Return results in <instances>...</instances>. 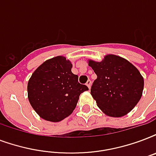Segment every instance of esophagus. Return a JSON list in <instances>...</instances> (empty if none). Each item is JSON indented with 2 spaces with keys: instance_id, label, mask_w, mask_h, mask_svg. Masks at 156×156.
Here are the masks:
<instances>
[{
  "instance_id": "1",
  "label": "esophagus",
  "mask_w": 156,
  "mask_h": 156,
  "mask_svg": "<svg viewBox=\"0 0 156 156\" xmlns=\"http://www.w3.org/2000/svg\"><path fill=\"white\" fill-rule=\"evenodd\" d=\"M86 85L87 87H88V88L90 89L91 88V80H87V82Z\"/></svg>"
}]
</instances>
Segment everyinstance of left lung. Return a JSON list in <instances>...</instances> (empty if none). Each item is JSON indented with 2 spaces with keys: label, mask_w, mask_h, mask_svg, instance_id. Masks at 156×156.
I'll list each match as a JSON object with an SVG mask.
<instances>
[{
  "label": "left lung",
  "mask_w": 156,
  "mask_h": 156,
  "mask_svg": "<svg viewBox=\"0 0 156 156\" xmlns=\"http://www.w3.org/2000/svg\"><path fill=\"white\" fill-rule=\"evenodd\" d=\"M97 78L91 94L97 106L108 116L122 117L140 101L144 79L138 69L127 59L107 55L101 62L88 60Z\"/></svg>",
  "instance_id": "8db88e82"
}]
</instances>
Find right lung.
Listing matches in <instances>:
<instances>
[{"instance_id": "1", "label": "right lung", "mask_w": 156, "mask_h": 156, "mask_svg": "<svg viewBox=\"0 0 156 156\" xmlns=\"http://www.w3.org/2000/svg\"><path fill=\"white\" fill-rule=\"evenodd\" d=\"M72 64L56 56L41 64L29 78L28 97L31 105L43 119L59 122L75 109L79 96L88 87L78 83L71 71Z\"/></svg>"}]
</instances>
